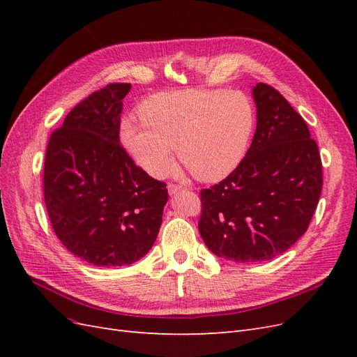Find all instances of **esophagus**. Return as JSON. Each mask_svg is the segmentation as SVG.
I'll use <instances>...</instances> for the list:
<instances>
[{
	"label": "esophagus",
	"mask_w": 357,
	"mask_h": 357,
	"mask_svg": "<svg viewBox=\"0 0 357 357\" xmlns=\"http://www.w3.org/2000/svg\"><path fill=\"white\" fill-rule=\"evenodd\" d=\"M183 189H185V188L180 186V185H172V183H169V185H168V193H169V195H174V193H177V192H180Z\"/></svg>",
	"instance_id": "obj_1"
}]
</instances>
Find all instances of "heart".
Wrapping results in <instances>:
<instances>
[{"mask_svg": "<svg viewBox=\"0 0 357 357\" xmlns=\"http://www.w3.org/2000/svg\"><path fill=\"white\" fill-rule=\"evenodd\" d=\"M142 123L125 121L126 152L152 177H165L177 155L205 183L231 176L250 146L256 116L238 91L186 89L150 95L138 109Z\"/></svg>", "mask_w": 357, "mask_h": 357, "instance_id": "1", "label": "heart"}]
</instances>
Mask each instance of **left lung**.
Wrapping results in <instances>:
<instances>
[{
	"label": "left lung",
	"instance_id": "1",
	"mask_svg": "<svg viewBox=\"0 0 357 357\" xmlns=\"http://www.w3.org/2000/svg\"><path fill=\"white\" fill-rule=\"evenodd\" d=\"M256 132L245 158L219 185L201 190L198 229L210 250L232 262H264L308 229L323 186L308 126L273 86L253 88Z\"/></svg>",
	"mask_w": 357,
	"mask_h": 357
}]
</instances>
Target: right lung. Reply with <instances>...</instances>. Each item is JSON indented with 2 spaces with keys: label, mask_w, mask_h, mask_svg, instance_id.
<instances>
[{
  "label": "right lung",
  "mask_w": 357,
  "mask_h": 357,
  "mask_svg": "<svg viewBox=\"0 0 357 357\" xmlns=\"http://www.w3.org/2000/svg\"><path fill=\"white\" fill-rule=\"evenodd\" d=\"M129 83H110L68 113L46 150L49 219L68 252L96 266H123L153 243L168 201L164 181L135 165L119 143Z\"/></svg>",
  "instance_id": "obj_1"
}]
</instances>
